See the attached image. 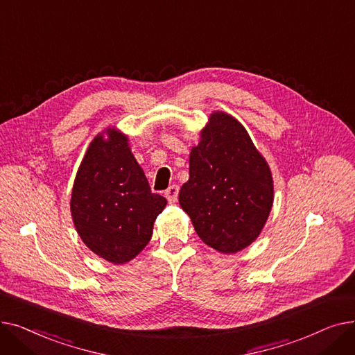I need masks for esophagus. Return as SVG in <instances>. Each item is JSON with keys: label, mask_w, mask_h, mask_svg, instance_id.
I'll return each instance as SVG.
<instances>
[{"label": "esophagus", "mask_w": 355, "mask_h": 355, "mask_svg": "<svg viewBox=\"0 0 355 355\" xmlns=\"http://www.w3.org/2000/svg\"><path fill=\"white\" fill-rule=\"evenodd\" d=\"M178 191H180V189H178V185H170V187H168L166 190H165V197H166V200L170 201V202H175L177 201V198H178Z\"/></svg>", "instance_id": "34e87169"}]
</instances>
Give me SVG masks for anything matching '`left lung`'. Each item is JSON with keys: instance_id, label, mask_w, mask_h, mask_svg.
Listing matches in <instances>:
<instances>
[{"instance_id": "8db88e82", "label": "left lung", "mask_w": 355, "mask_h": 355, "mask_svg": "<svg viewBox=\"0 0 355 355\" xmlns=\"http://www.w3.org/2000/svg\"><path fill=\"white\" fill-rule=\"evenodd\" d=\"M178 197L198 237L221 253L248 248L262 232L273 204L272 173L233 116L211 114Z\"/></svg>"}]
</instances>
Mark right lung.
<instances>
[{"mask_svg":"<svg viewBox=\"0 0 355 355\" xmlns=\"http://www.w3.org/2000/svg\"><path fill=\"white\" fill-rule=\"evenodd\" d=\"M95 137L74 178L70 211L83 243L115 265L134 259L153 237L166 200L151 193L128 137L115 128Z\"/></svg>","mask_w":355,"mask_h":355,"instance_id":"add662e5","label":"right lung"}]
</instances>
